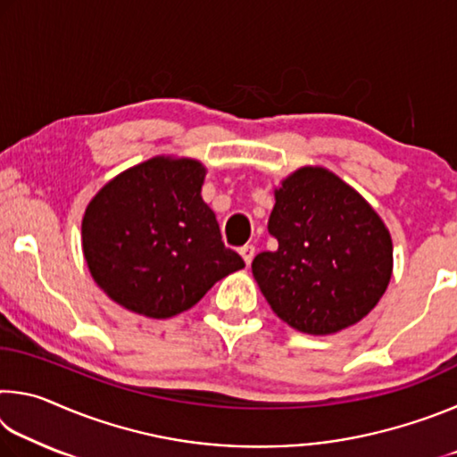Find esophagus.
Segmentation results:
<instances>
[{
  "label": "esophagus",
  "instance_id": "esophagus-1",
  "mask_svg": "<svg viewBox=\"0 0 457 457\" xmlns=\"http://www.w3.org/2000/svg\"><path fill=\"white\" fill-rule=\"evenodd\" d=\"M239 253H242V258H244L245 264L250 266V264H252V260H253V256H256V247H253L252 244H245V245L239 247Z\"/></svg>",
  "mask_w": 457,
  "mask_h": 457
}]
</instances>
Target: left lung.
<instances>
[{
    "label": "left lung",
    "mask_w": 457,
    "mask_h": 457,
    "mask_svg": "<svg viewBox=\"0 0 457 457\" xmlns=\"http://www.w3.org/2000/svg\"><path fill=\"white\" fill-rule=\"evenodd\" d=\"M268 231L252 272L272 311L292 328L330 335L373 311L393 268L389 229L335 173L304 167L276 191Z\"/></svg>",
    "instance_id": "obj_1"
}]
</instances>
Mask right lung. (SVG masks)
<instances>
[{
	"label": "right lung",
	"mask_w": 457,
	"mask_h": 457,
	"mask_svg": "<svg viewBox=\"0 0 457 457\" xmlns=\"http://www.w3.org/2000/svg\"><path fill=\"white\" fill-rule=\"evenodd\" d=\"M204 177L197 161L154 157L90 201L82 220L84 258L114 303L169 319L245 266L221 242L220 223L201 199Z\"/></svg>",
	"instance_id": "add662e5"
}]
</instances>
